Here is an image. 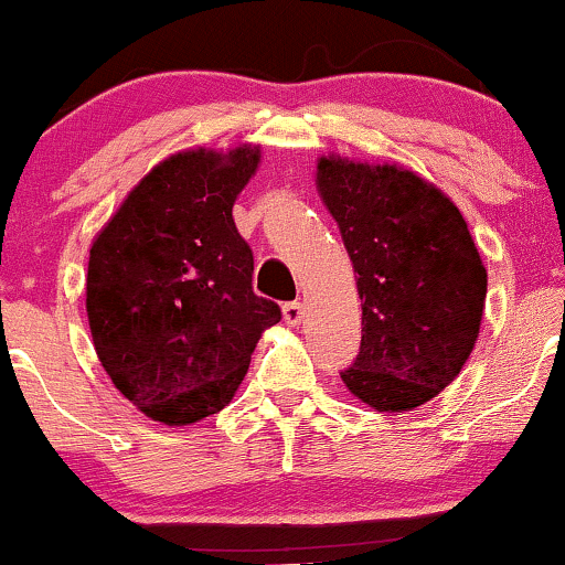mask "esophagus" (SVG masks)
<instances>
[{
  "label": "esophagus",
  "instance_id": "1",
  "mask_svg": "<svg viewBox=\"0 0 565 565\" xmlns=\"http://www.w3.org/2000/svg\"><path fill=\"white\" fill-rule=\"evenodd\" d=\"M281 312H284V323L287 326H300V321H302V302H287L281 308Z\"/></svg>",
  "mask_w": 565,
  "mask_h": 565
}]
</instances>
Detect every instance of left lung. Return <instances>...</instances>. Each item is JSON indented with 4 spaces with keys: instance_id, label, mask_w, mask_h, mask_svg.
I'll return each instance as SVG.
<instances>
[{
    "instance_id": "1",
    "label": "left lung",
    "mask_w": 565,
    "mask_h": 565,
    "mask_svg": "<svg viewBox=\"0 0 565 565\" xmlns=\"http://www.w3.org/2000/svg\"><path fill=\"white\" fill-rule=\"evenodd\" d=\"M363 305L360 355L342 382L379 413H405L455 382L477 344L487 268L441 189L399 166L318 160Z\"/></svg>"
}]
</instances>
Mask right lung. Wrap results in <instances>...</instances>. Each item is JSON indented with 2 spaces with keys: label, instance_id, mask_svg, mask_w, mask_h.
I'll return each instance as SVG.
<instances>
[{
  "label": "right lung",
  "instance_id": "add662e5",
  "mask_svg": "<svg viewBox=\"0 0 565 565\" xmlns=\"http://www.w3.org/2000/svg\"><path fill=\"white\" fill-rule=\"evenodd\" d=\"M260 147L186 149L149 171L94 236L86 316L115 390L147 418L189 426L239 390L257 339L281 321L253 291L236 196Z\"/></svg>",
  "mask_w": 565,
  "mask_h": 565
}]
</instances>
